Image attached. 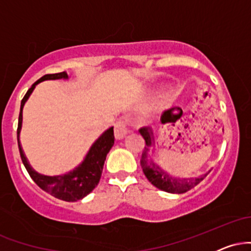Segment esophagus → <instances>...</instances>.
I'll return each instance as SVG.
<instances>
[{
  "instance_id": "esophagus-1",
  "label": "esophagus",
  "mask_w": 251,
  "mask_h": 251,
  "mask_svg": "<svg viewBox=\"0 0 251 251\" xmlns=\"http://www.w3.org/2000/svg\"><path fill=\"white\" fill-rule=\"evenodd\" d=\"M127 133V119H119L114 125V135L117 139H123Z\"/></svg>"
}]
</instances>
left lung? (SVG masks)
<instances>
[{"instance_id":"obj_1","label":"left lung","mask_w":251,"mask_h":251,"mask_svg":"<svg viewBox=\"0 0 251 251\" xmlns=\"http://www.w3.org/2000/svg\"><path fill=\"white\" fill-rule=\"evenodd\" d=\"M139 132L145 139V148L143 150L142 158H140V165H142L144 175L155 188L165 192H170V194H184V192H188L194 189L208 176L206 174L198 178H184V179L172 177L168 172L160 169L157 164H154L153 160L149 157L150 146L153 143V133L150 127H142Z\"/></svg>"}]
</instances>
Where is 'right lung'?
Returning <instances> with one entry per match:
<instances>
[{
  "label": "right lung",
  "mask_w": 251,
  "mask_h": 251,
  "mask_svg": "<svg viewBox=\"0 0 251 251\" xmlns=\"http://www.w3.org/2000/svg\"><path fill=\"white\" fill-rule=\"evenodd\" d=\"M68 75L66 72L55 74H46L41 79H39L31 85V87L28 89L25 96L24 97L21 101V108H20V116H19V125H17V144H19L20 155H21L22 163H24L25 170L39 188H41L43 191L48 192V194L57 198V200L66 201H76L81 198L87 196L89 192L93 191V189L99 184L100 178H101L103 163L106 160V155L112 149L114 144V132L113 127L108 128L107 131L103 132L100 135L99 139L92 145L89 149L87 155H86L85 160L82 164H80L75 170L70 172L67 175L63 176H43L39 175L37 172L34 171L28 164L25 159L24 151H22L21 145H20L19 135L21 131L22 125V108H24L25 101L35 88V86L43 80H55V79H67Z\"/></svg>",
  "instance_id": "obj_1"
}]
</instances>
